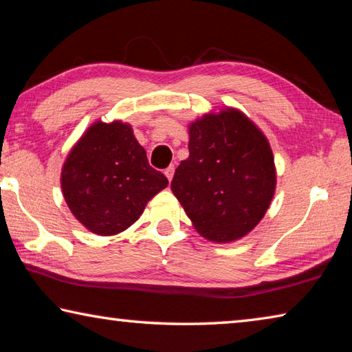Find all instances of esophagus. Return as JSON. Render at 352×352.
Masks as SVG:
<instances>
[{
	"label": "esophagus",
	"mask_w": 352,
	"mask_h": 352,
	"mask_svg": "<svg viewBox=\"0 0 352 352\" xmlns=\"http://www.w3.org/2000/svg\"><path fill=\"white\" fill-rule=\"evenodd\" d=\"M174 172H175V168H174V166H169V168L164 170V175L168 177V180H169V182L172 180V178H174Z\"/></svg>",
	"instance_id": "esophagus-1"
}]
</instances>
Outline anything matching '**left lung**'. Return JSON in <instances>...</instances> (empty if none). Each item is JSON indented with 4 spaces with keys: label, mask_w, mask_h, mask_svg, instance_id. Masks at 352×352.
Returning a JSON list of instances; mask_svg holds the SVG:
<instances>
[{
    "label": "left lung",
    "mask_w": 352,
    "mask_h": 352,
    "mask_svg": "<svg viewBox=\"0 0 352 352\" xmlns=\"http://www.w3.org/2000/svg\"><path fill=\"white\" fill-rule=\"evenodd\" d=\"M188 147L172 192L205 239H241L261 222L275 195L269 140L241 110L226 107L189 124Z\"/></svg>",
    "instance_id": "left-lung-1"
}]
</instances>
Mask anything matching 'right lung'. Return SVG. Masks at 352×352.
<instances>
[{
    "instance_id": "right-lung-1",
    "label": "right lung",
    "mask_w": 352,
    "mask_h": 352,
    "mask_svg": "<svg viewBox=\"0 0 352 352\" xmlns=\"http://www.w3.org/2000/svg\"><path fill=\"white\" fill-rule=\"evenodd\" d=\"M60 183L68 208L87 230L115 236L133 225L169 182L151 168L130 124L96 121L69 151Z\"/></svg>"
}]
</instances>
